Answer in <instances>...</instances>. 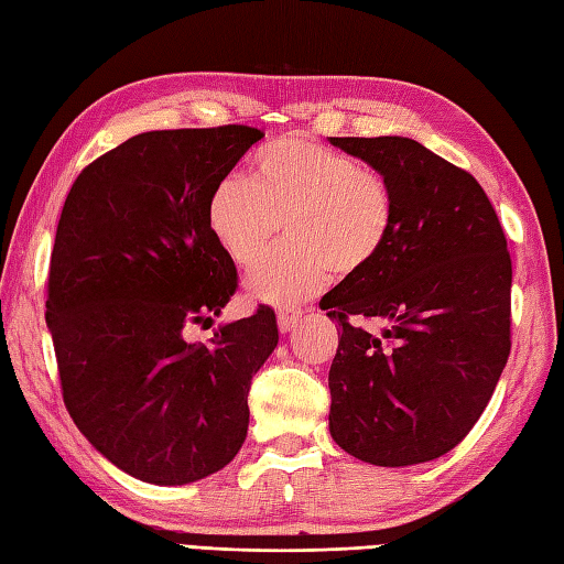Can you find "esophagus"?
<instances>
[{
    "instance_id": "1",
    "label": "esophagus",
    "mask_w": 564,
    "mask_h": 564,
    "mask_svg": "<svg viewBox=\"0 0 564 564\" xmlns=\"http://www.w3.org/2000/svg\"><path fill=\"white\" fill-rule=\"evenodd\" d=\"M301 313H281L279 315V329H281V335H291L293 329L297 327V323H301Z\"/></svg>"
}]
</instances>
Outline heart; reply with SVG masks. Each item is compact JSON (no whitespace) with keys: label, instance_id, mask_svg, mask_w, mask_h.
Listing matches in <instances>:
<instances>
[{"label":"heart","instance_id":"b5f03b06","mask_svg":"<svg viewBox=\"0 0 564 564\" xmlns=\"http://www.w3.org/2000/svg\"><path fill=\"white\" fill-rule=\"evenodd\" d=\"M395 205L381 175L303 137L267 143L251 181L225 175L207 203V227L239 269L257 263L285 225L291 249L263 259L247 275L253 301L293 307L315 295L335 271L369 269L393 231Z\"/></svg>","mask_w":564,"mask_h":564}]
</instances>
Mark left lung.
<instances>
[{"label": "left lung", "mask_w": 564, "mask_h": 564, "mask_svg": "<svg viewBox=\"0 0 564 564\" xmlns=\"http://www.w3.org/2000/svg\"><path fill=\"white\" fill-rule=\"evenodd\" d=\"M389 183L381 257L319 307L341 327L329 435L351 457L411 467L447 455L487 408L511 351V257L481 185L405 137H329ZM373 318L381 334H369Z\"/></svg>", "instance_id": "left-lung-1"}]
</instances>
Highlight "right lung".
<instances>
[{
	"instance_id": "right-lung-1",
	"label": "right lung",
	"mask_w": 564,
	"mask_h": 564,
	"mask_svg": "<svg viewBox=\"0 0 564 564\" xmlns=\"http://www.w3.org/2000/svg\"><path fill=\"white\" fill-rule=\"evenodd\" d=\"M263 134L147 131L77 175L51 251L46 325L63 401L129 477L183 487L227 467L247 440L249 386L279 345L271 307L213 325L237 269L207 227L215 185Z\"/></svg>"
}]
</instances>
